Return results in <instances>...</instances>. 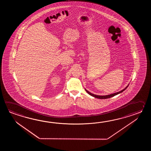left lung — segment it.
Instances as JSON below:
<instances>
[{
	"mask_svg": "<svg viewBox=\"0 0 151 151\" xmlns=\"http://www.w3.org/2000/svg\"><path fill=\"white\" fill-rule=\"evenodd\" d=\"M128 86H127L126 88H125L124 90H122L121 91H119L118 92H116V93H113V94H109V95H107V96H98V95H96V94H93L92 93H90L89 91H88L87 90H86V91L87 92V93H88L91 96H94V97H95V98H98V99H107V98H111V97H112V96H115L116 95H117V94H118L119 93H121L122 92L124 91H125V90L127 88V87Z\"/></svg>",
	"mask_w": 151,
	"mask_h": 151,
	"instance_id": "8db88e82",
	"label": "left lung"
}]
</instances>
